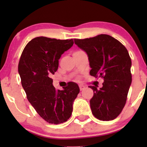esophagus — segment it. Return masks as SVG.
Segmentation results:
<instances>
[{
    "label": "esophagus",
    "instance_id": "esophagus-1",
    "mask_svg": "<svg viewBox=\"0 0 147 147\" xmlns=\"http://www.w3.org/2000/svg\"><path fill=\"white\" fill-rule=\"evenodd\" d=\"M79 87H80V91H82V90H83L84 88H85V87H84V86H82V85H80L79 86Z\"/></svg>",
    "mask_w": 147,
    "mask_h": 147
}]
</instances>
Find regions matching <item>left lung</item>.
<instances>
[{"mask_svg": "<svg viewBox=\"0 0 147 147\" xmlns=\"http://www.w3.org/2000/svg\"><path fill=\"white\" fill-rule=\"evenodd\" d=\"M78 47L87 53L94 77L103 78L102 87L94 90L90 101L93 115L103 121L114 120L125 106L132 82V62L126 48L114 37L101 34L89 39H74Z\"/></svg>", "mask_w": 147, "mask_h": 147, "instance_id": "1", "label": "left lung"}]
</instances>
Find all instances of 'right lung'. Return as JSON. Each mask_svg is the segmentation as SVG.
I'll use <instances>...</instances> for the list:
<instances>
[{
	"instance_id": "right-lung-1",
	"label": "right lung",
	"mask_w": 147,
	"mask_h": 147,
	"mask_svg": "<svg viewBox=\"0 0 147 147\" xmlns=\"http://www.w3.org/2000/svg\"><path fill=\"white\" fill-rule=\"evenodd\" d=\"M73 44L72 39L35 37L27 44L20 58L18 71L27 99L39 116L50 124H61L69 119L80 92L75 82L63 90H56L50 78L57 70L62 54Z\"/></svg>"
}]
</instances>
